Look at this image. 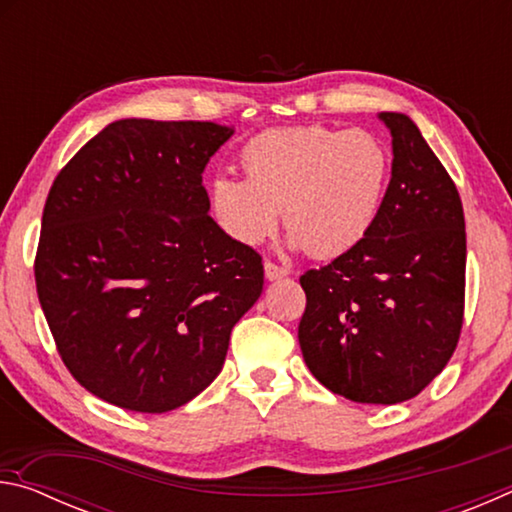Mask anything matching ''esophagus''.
I'll return each instance as SVG.
<instances>
[{
	"mask_svg": "<svg viewBox=\"0 0 512 512\" xmlns=\"http://www.w3.org/2000/svg\"><path fill=\"white\" fill-rule=\"evenodd\" d=\"M264 273H266V280H282V277L289 275V268L287 266H280L271 262V259H266L264 262Z\"/></svg>",
	"mask_w": 512,
	"mask_h": 512,
	"instance_id": "obj_1",
	"label": "esophagus"
}]
</instances>
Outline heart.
Wrapping results in <instances>:
<instances>
[{
  "label": "heart",
  "instance_id": "heart-1",
  "mask_svg": "<svg viewBox=\"0 0 512 512\" xmlns=\"http://www.w3.org/2000/svg\"><path fill=\"white\" fill-rule=\"evenodd\" d=\"M246 178L219 176L212 205L241 244H257L280 219L291 244L327 259L368 235L391 178V153L368 131L325 126L273 128L241 151Z\"/></svg>",
  "mask_w": 512,
  "mask_h": 512
}]
</instances>
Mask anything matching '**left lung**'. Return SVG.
Instances as JSON below:
<instances>
[{"instance_id":"obj_1","label":"left lung","mask_w":512,"mask_h":512,"mask_svg":"<svg viewBox=\"0 0 512 512\" xmlns=\"http://www.w3.org/2000/svg\"><path fill=\"white\" fill-rule=\"evenodd\" d=\"M393 176L366 237L300 275L302 357L320 384L361 404L411 400L461 339L465 216L452 176L415 121L381 112Z\"/></svg>"}]
</instances>
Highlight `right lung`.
Here are the masks:
<instances>
[{
    "label": "right lung",
    "mask_w": 512,
    "mask_h": 512,
    "mask_svg": "<svg viewBox=\"0 0 512 512\" xmlns=\"http://www.w3.org/2000/svg\"><path fill=\"white\" fill-rule=\"evenodd\" d=\"M232 133L112 121L49 189L38 300L67 370L103 402L164 413L194 400L262 293V255L207 214L205 164Z\"/></svg>",
    "instance_id": "add662e5"
}]
</instances>
